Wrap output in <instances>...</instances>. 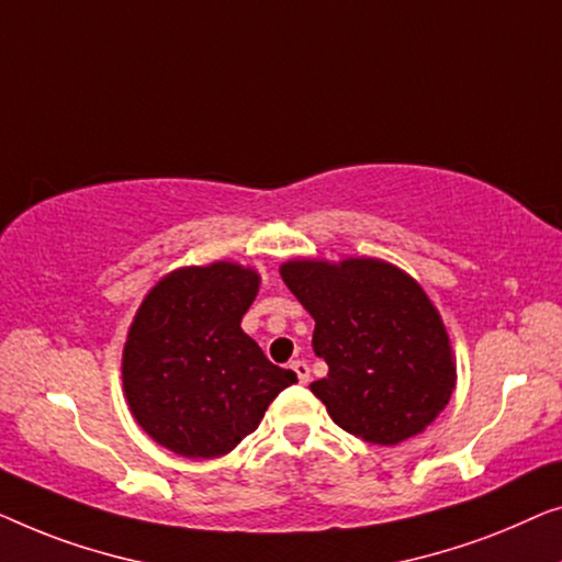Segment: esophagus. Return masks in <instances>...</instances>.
<instances>
[{"mask_svg":"<svg viewBox=\"0 0 562 562\" xmlns=\"http://www.w3.org/2000/svg\"><path fill=\"white\" fill-rule=\"evenodd\" d=\"M290 369L295 371L300 382L307 384V379H311V369H307V363H305V361H292V363H290Z\"/></svg>","mask_w":562,"mask_h":562,"instance_id":"34e87169","label":"esophagus"}]
</instances>
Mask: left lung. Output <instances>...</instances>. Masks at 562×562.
Here are the masks:
<instances>
[{
  "label": "left lung",
  "mask_w": 562,
  "mask_h": 562,
  "mask_svg": "<svg viewBox=\"0 0 562 562\" xmlns=\"http://www.w3.org/2000/svg\"><path fill=\"white\" fill-rule=\"evenodd\" d=\"M280 274L315 321L328 376L311 390L330 420L376 446L420 436L456 390L453 346L420 282L376 257L288 259Z\"/></svg>",
  "instance_id": "8db88e82"
}]
</instances>
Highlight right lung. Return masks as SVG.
Instances as JSON below:
<instances>
[{"mask_svg": "<svg viewBox=\"0 0 562 562\" xmlns=\"http://www.w3.org/2000/svg\"><path fill=\"white\" fill-rule=\"evenodd\" d=\"M259 282L236 262L180 267L142 300L124 341L122 386L157 446L186 458L232 453L297 382L241 330Z\"/></svg>", "mask_w": 562, "mask_h": 562, "instance_id": "right-lung-1", "label": "right lung"}]
</instances>
